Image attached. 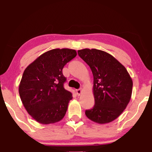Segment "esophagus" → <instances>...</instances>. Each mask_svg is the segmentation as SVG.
I'll return each mask as SVG.
<instances>
[{
  "label": "esophagus",
  "mask_w": 152,
  "mask_h": 152,
  "mask_svg": "<svg viewBox=\"0 0 152 152\" xmlns=\"http://www.w3.org/2000/svg\"><path fill=\"white\" fill-rule=\"evenodd\" d=\"M82 91H83V90H82V88H80V89H77V90H76L77 95H80L81 94H82Z\"/></svg>",
  "instance_id": "1"
}]
</instances>
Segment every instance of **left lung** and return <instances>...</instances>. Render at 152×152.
<instances>
[{
	"label": "left lung",
	"instance_id": "1",
	"mask_svg": "<svg viewBox=\"0 0 152 152\" xmlns=\"http://www.w3.org/2000/svg\"><path fill=\"white\" fill-rule=\"evenodd\" d=\"M77 53L93 75L95 105L85 112L86 117L98 124L113 121L126 109L132 97L130 75L120 62L104 51L85 48Z\"/></svg>",
	"mask_w": 152,
	"mask_h": 152
}]
</instances>
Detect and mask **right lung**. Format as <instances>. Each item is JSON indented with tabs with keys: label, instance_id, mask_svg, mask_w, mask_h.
<instances>
[{
	"label": "right lung",
	"instance_id": "1",
	"mask_svg": "<svg viewBox=\"0 0 152 152\" xmlns=\"http://www.w3.org/2000/svg\"><path fill=\"white\" fill-rule=\"evenodd\" d=\"M76 55L75 50L53 49L25 69L18 92L27 112L39 123L53 124L65 116L72 96L64 87L62 70Z\"/></svg>",
	"mask_w": 152,
	"mask_h": 152
}]
</instances>
